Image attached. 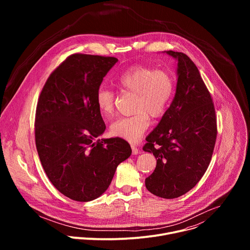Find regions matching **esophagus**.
<instances>
[{"mask_svg": "<svg viewBox=\"0 0 250 250\" xmlns=\"http://www.w3.org/2000/svg\"><path fill=\"white\" fill-rule=\"evenodd\" d=\"M131 151H132V154H133V155H136V154H138V153H139L138 148H137V147H135L134 146H131Z\"/></svg>", "mask_w": 250, "mask_h": 250, "instance_id": "34e87169", "label": "esophagus"}]
</instances>
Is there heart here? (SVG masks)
I'll return each mask as SVG.
<instances>
[{
  "mask_svg": "<svg viewBox=\"0 0 250 250\" xmlns=\"http://www.w3.org/2000/svg\"><path fill=\"white\" fill-rule=\"evenodd\" d=\"M120 84L136 97L134 115L115 121L110 126V132L115 137L135 142L148 128L149 117L158 119L166 112L174 92V80L165 70L135 65L122 74ZM96 104L104 118H111L115 113L114 92L100 87L96 94Z\"/></svg>",
  "mask_w": 250,
  "mask_h": 250,
  "instance_id": "obj_1",
  "label": "heart"
}]
</instances>
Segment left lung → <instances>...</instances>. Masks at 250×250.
Returning <instances> with one entry per match:
<instances>
[{
    "mask_svg": "<svg viewBox=\"0 0 250 250\" xmlns=\"http://www.w3.org/2000/svg\"><path fill=\"white\" fill-rule=\"evenodd\" d=\"M163 53L177 60V84L170 106L146 138L144 150L156 158L146 187L157 197L174 199L194 188L207 171L216 144L217 119L194 62L182 52Z\"/></svg>",
    "mask_w": 250,
    "mask_h": 250,
    "instance_id": "1",
    "label": "left lung"
}]
</instances>
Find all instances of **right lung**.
<instances>
[{
    "mask_svg": "<svg viewBox=\"0 0 250 250\" xmlns=\"http://www.w3.org/2000/svg\"><path fill=\"white\" fill-rule=\"evenodd\" d=\"M115 57L69 56L47 79L35 114V145L53 186L78 202L93 201L109 188L117 167L131 154L124 139H98L105 125L96 104Z\"/></svg>",
    "mask_w": 250,
    "mask_h": 250,
    "instance_id": "right-lung-1",
    "label": "right lung"
}]
</instances>
